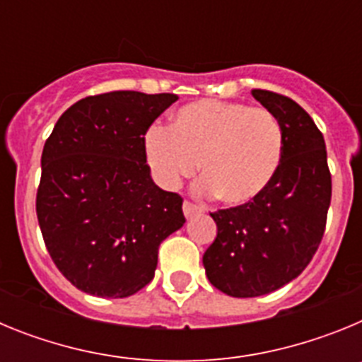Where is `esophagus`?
<instances>
[{
    "mask_svg": "<svg viewBox=\"0 0 362 362\" xmlns=\"http://www.w3.org/2000/svg\"><path fill=\"white\" fill-rule=\"evenodd\" d=\"M203 212V209H201V206H197V204H194V203H190V201H185L183 203V214H185V217H192V216H196V214H201Z\"/></svg>",
    "mask_w": 362,
    "mask_h": 362,
    "instance_id": "esophagus-1",
    "label": "esophagus"
}]
</instances>
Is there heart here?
<instances>
[{
	"label": "heart",
	"instance_id": "heart-1",
	"mask_svg": "<svg viewBox=\"0 0 362 362\" xmlns=\"http://www.w3.org/2000/svg\"><path fill=\"white\" fill-rule=\"evenodd\" d=\"M283 141L279 119L267 108L201 99L179 108L170 129L146 132L145 158L156 183L166 190L192 177L201 163L199 194L246 204L277 175Z\"/></svg>",
	"mask_w": 362,
	"mask_h": 362
}]
</instances>
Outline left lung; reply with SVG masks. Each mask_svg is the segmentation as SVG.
I'll use <instances>...</instances> for the list:
<instances>
[{
	"label": "left lung",
	"mask_w": 362,
	"mask_h": 362,
	"mask_svg": "<svg viewBox=\"0 0 362 362\" xmlns=\"http://www.w3.org/2000/svg\"><path fill=\"white\" fill-rule=\"evenodd\" d=\"M252 95L279 119L283 159L257 199L210 214L217 238L203 255L204 272L232 297L264 296L296 279L317 252L332 199L325 137L308 112L276 92Z\"/></svg>",
	"instance_id": "obj_1"
}]
</instances>
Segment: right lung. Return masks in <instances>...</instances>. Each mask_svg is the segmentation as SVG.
Returning a JSON list of instances; mask_svg holds the SVG:
<instances>
[{
	"label": "right lung",
	"mask_w": 362,
	"mask_h": 362,
	"mask_svg": "<svg viewBox=\"0 0 362 362\" xmlns=\"http://www.w3.org/2000/svg\"><path fill=\"white\" fill-rule=\"evenodd\" d=\"M175 101L134 90L79 99L45 143L37 221L52 261L81 292H139L159 245L185 225L183 199L153 183L145 158L146 130Z\"/></svg>",
	"instance_id": "add662e5"
}]
</instances>
